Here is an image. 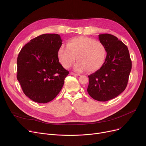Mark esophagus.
Here are the masks:
<instances>
[{
    "mask_svg": "<svg viewBox=\"0 0 146 146\" xmlns=\"http://www.w3.org/2000/svg\"><path fill=\"white\" fill-rule=\"evenodd\" d=\"M70 74L71 75H74V76H80V74H79L74 73H73V72H70Z\"/></svg>",
    "mask_w": 146,
    "mask_h": 146,
    "instance_id": "1",
    "label": "esophagus"
}]
</instances>
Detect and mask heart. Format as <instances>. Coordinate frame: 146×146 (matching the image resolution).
Returning <instances> with one entry per match:
<instances>
[{"label": "heart", "instance_id": "b5f03b06", "mask_svg": "<svg viewBox=\"0 0 146 146\" xmlns=\"http://www.w3.org/2000/svg\"><path fill=\"white\" fill-rule=\"evenodd\" d=\"M58 56L62 65L69 68L76 60L75 70L82 72L88 70L94 73L103 66L106 57V49L100 41L80 36L68 41L67 47L62 46L58 50Z\"/></svg>", "mask_w": 146, "mask_h": 146}]
</instances>
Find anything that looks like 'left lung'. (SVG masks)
<instances>
[{"label":"left lung","mask_w":146,"mask_h":146,"mask_svg":"<svg viewBox=\"0 0 146 146\" xmlns=\"http://www.w3.org/2000/svg\"><path fill=\"white\" fill-rule=\"evenodd\" d=\"M99 39L106 49L107 55L102 68L88 76L87 92L95 100L106 102L125 90L132 69L128 48L110 34L99 35Z\"/></svg>","instance_id":"1"}]
</instances>
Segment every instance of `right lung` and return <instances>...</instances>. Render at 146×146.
<instances>
[{
    "instance_id": "obj_1",
    "label": "right lung",
    "mask_w": 146,
    "mask_h": 146,
    "mask_svg": "<svg viewBox=\"0 0 146 146\" xmlns=\"http://www.w3.org/2000/svg\"><path fill=\"white\" fill-rule=\"evenodd\" d=\"M62 42L58 34H43L30 40L18 54L17 78L25 95L34 102L51 101L64 86L69 72L58 57Z\"/></svg>"
}]
</instances>
